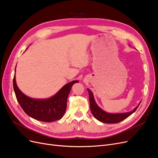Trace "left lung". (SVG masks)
Instances as JSON below:
<instances>
[{
    "mask_svg": "<svg viewBox=\"0 0 158 158\" xmlns=\"http://www.w3.org/2000/svg\"><path fill=\"white\" fill-rule=\"evenodd\" d=\"M89 94V106L91 112H92L94 117L97 119V120L101 121L104 123H118L123 120H125L128 117H129L133 113H135L138 107L139 106L140 102L138 104L132 111L127 113H107L103 111V109L100 108L98 104L95 101L94 97V94L92 91L89 89H87Z\"/></svg>",
    "mask_w": 158,
    "mask_h": 158,
    "instance_id": "8db88e82",
    "label": "left lung"
}]
</instances>
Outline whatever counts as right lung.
Masks as SVG:
<instances>
[{"label": "right lung", "mask_w": 158, "mask_h": 158, "mask_svg": "<svg viewBox=\"0 0 158 158\" xmlns=\"http://www.w3.org/2000/svg\"><path fill=\"white\" fill-rule=\"evenodd\" d=\"M77 82L78 80H74L66 84L53 96L47 99H35L26 95L18 88L15 74L13 87L19 104L28 116L38 121L49 123L59 120L63 117L72 86Z\"/></svg>", "instance_id": "1"}]
</instances>
